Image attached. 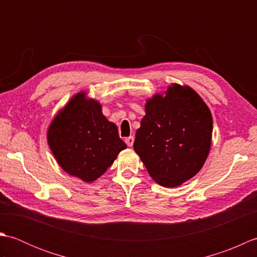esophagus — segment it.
<instances>
[{"mask_svg":"<svg viewBox=\"0 0 257 257\" xmlns=\"http://www.w3.org/2000/svg\"><path fill=\"white\" fill-rule=\"evenodd\" d=\"M124 141H125V144H127L128 147H133L135 138H134V137H128V138H125Z\"/></svg>","mask_w":257,"mask_h":257,"instance_id":"34e87169","label":"esophagus"}]
</instances>
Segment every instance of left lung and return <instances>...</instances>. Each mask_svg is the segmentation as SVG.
<instances>
[{"label": "left lung", "mask_w": 257, "mask_h": 257, "mask_svg": "<svg viewBox=\"0 0 257 257\" xmlns=\"http://www.w3.org/2000/svg\"><path fill=\"white\" fill-rule=\"evenodd\" d=\"M165 94L147 100L134 149L157 183L174 188L203 167L213 120L209 107L191 87L172 84Z\"/></svg>", "instance_id": "1"}]
</instances>
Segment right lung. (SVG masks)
Segmentation results:
<instances>
[{"mask_svg":"<svg viewBox=\"0 0 257 257\" xmlns=\"http://www.w3.org/2000/svg\"><path fill=\"white\" fill-rule=\"evenodd\" d=\"M48 146L64 171L85 182L95 181L127 148L117 125L108 121L101 105L80 91L52 120Z\"/></svg>","mask_w":257,"mask_h":257,"instance_id":"add662e5","label":"right lung"}]
</instances>
